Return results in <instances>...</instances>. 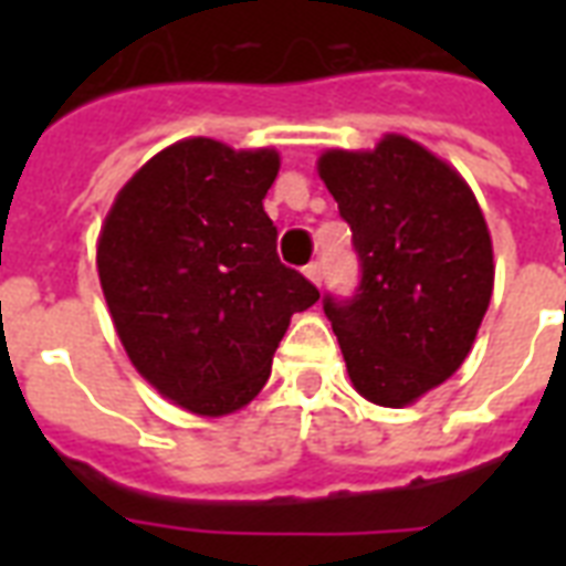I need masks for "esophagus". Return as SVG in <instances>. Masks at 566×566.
Instances as JSON below:
<instances>
[{"label":"esophagus","mask_w":566,"mask_h":566,"mask_svg":"<svg viewBox=\"0 0 566 566\" xmlns=\"http://www.w3.org/2000/svg\"><path fill=\"white\" fill-rule=\"evenodd\" d=\"M305 275L319 287V284H323V264H319V261H311V264L305 266Z\"/></svg>","instance_id":"obj_1"}]
</instances>
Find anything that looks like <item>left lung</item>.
Returning a JSON list of instances; mask_svg holds the SVG:
<instances>
[{
	"label": "left lung",
	"mask_w": 566,
	"mask_h": 566,
	"mask_svg": "<svg viewBox=\"0 0 566 566\" xmlns=\"http://www.w3.org/2000/svg\"><path fill=\"white\" fill-rule=\"evenodd\" d=\"M319 179L353 229L361 284L323 311L355 390L402 408L464 364L491 305V231L473 190L402 135L370 153L328 149Z\"/></svg>",
	"instance_id": "1"
}]
</instances>
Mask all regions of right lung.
Listing matches in <instances>:
<instances>
[{"instance_id": "obj_1", "label": "right lung", "mask_w": 566, "mask_h": 566, "mask_svg": "<svg viewBox=\"0 0 566 566\" xmlns=\"http://www.w3.org/2000/svg\"><path fill=\"white\" fill-rule=\"evenodd\" d=\"M275 149L190 137L149 158L102 226L96 266L128 358L199 417L252 402L291 317L319 300L275 252Z\"/></svg>"}]
</instances>
